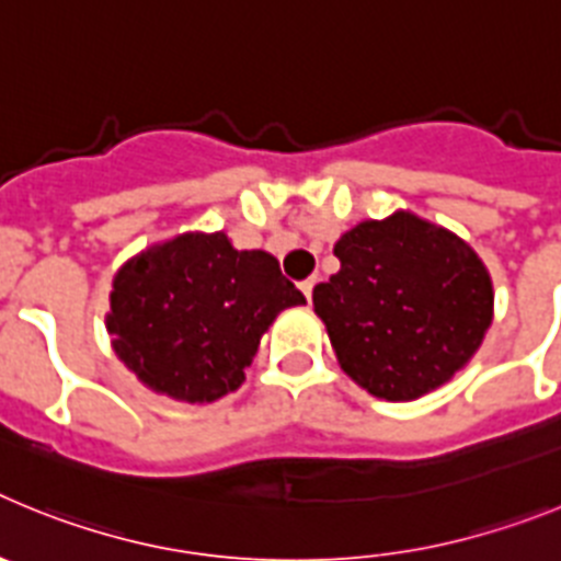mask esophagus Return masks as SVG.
Wrapping results in <instances>:
<instances>
[{"label": "esophagus", "mask_w": 561, "mask_h": 561, "mask_svg": "<svg viewBox=\"0 0 561 561\" xmlns=\"http://www.w3.org/2000/svg\"><path fill=\"white\" fill-rule=\"evenodd\" d=\"M314 284H317V277H309V280H304V284H300V291H304L309 304H311V291H314Z\"/></svg>", "instance_id": "esophagus-1"}]
</instances>
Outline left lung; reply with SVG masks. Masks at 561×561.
<instances>
[{"instance_id": "1", "label": "left lung", "mask_w": 561, "mask_h": 561, "mask_svg": "<svg viewBox=\"0 0 561 561\" xmlns=\"http://www.w3.org/2000/svg\"><path fill=\"white\" fill-rule=\"evenodd\" d=\"M340 272L314 286L340 368L376 399L413 401L478 354L494 317L492 275L447 227L410 210L334 244Z\"/></svg>"}]
</instances>
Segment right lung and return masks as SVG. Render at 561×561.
Instances as JSON below:
<instances>
[{
    "label": "right lung",
    "instance_id": "1",
    "mask_svg": "<svg viewBox=\"0 0 561 561\" xmlns=\"http://www.w3.org/2000/svg\"><path fill=\"white\" fill-rule=\"evenodd\" d=\"M304 304L275 255L196 230L146 247L117 270L106 331L148 390L210 404L241 388L275 317Z\"/></svg>",
    "mask_w": 561,
    "mask_h": 561
}]
</instances>
